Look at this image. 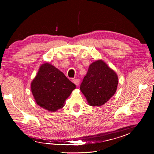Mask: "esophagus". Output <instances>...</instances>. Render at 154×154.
I'll list each match as a JSON object with an SVG mask.
<instances>
[{"instance_id":"esophagus-1","label":"esophagus","mask_w":154,"mask_h":154,"mask_svg":"<svg viewBox=\"0 0 154 154\" xmlns=\"http://www.w3.org/2000/svg\"><path fill=\"white\" fill-rule=\"evenodd\" d=\"M80 80H79V79H74L73 80V83H74V84H75L76 85H79V84H80Z\"/></svg>"}]
</instances>
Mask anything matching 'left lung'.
Returning <instances> with one entry per match:
<instances>
[{"label": "left lung", "instance_id": "1", "mask_svg": "<svg viewBox=\"0 0 154 154\" xmlns=\"http://www.w3.org/2000/svg\"><path fill=\"white\" fill-rule=\"evenodd\" d=\"M118 84L116 73L99 60L90 65L80 90L90 105L101 106L115 94Z\"/></svg>", "mask_w": 154, "mask_h": 154}]
</instances>
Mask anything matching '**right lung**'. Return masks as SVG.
<instances>
[{
	"label": "right lung",
	"instance_id": "add662e5",
	"mask_svg": "<svg viewBox=\"0 0 154 154\" xmlns=\"http://www.w3.org/2000/svg\"><path fill=\"white\" fill-rule=\"evenodd\" d=\"M31 87L36 103L48 111L54 112L64 106L76 85L52 65L44 63Z\"/></svg>",
	"mask_w": 154,
	"mask_h": 154
}]
</instances>
